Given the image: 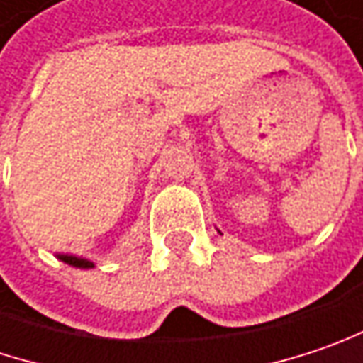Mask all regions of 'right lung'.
I'll use <instances>...</instances> for the list:
<instances>
[{"instance_id":"right-lung-1","label":"right lung","mask_w":363,"mask_h":363,"mask_svg":"<svg viewBox=\"0 0 363 363\" xmlns=\"http://www.w3.org/2000/svg\"><path fill=\"white\" fill-rule=\"evenodd\" d=\"M64 262L67 264H72V267H78V269H92L94 264L89 262V260H84V258H76V256H60Z\"/></svg>"}]
</instances>
